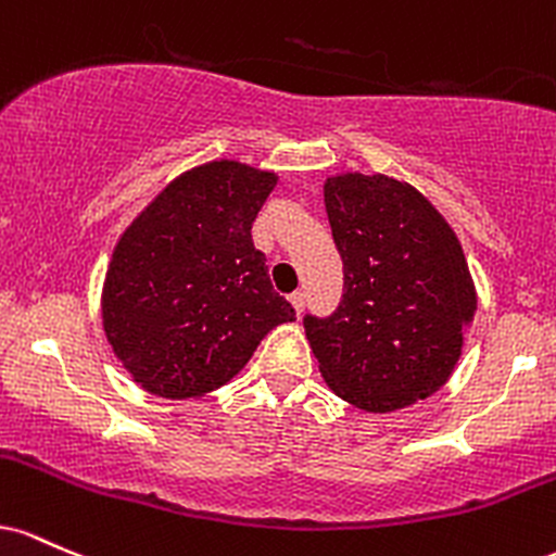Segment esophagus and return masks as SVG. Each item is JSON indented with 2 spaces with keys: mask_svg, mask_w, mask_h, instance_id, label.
I'll return each instance as SVG.
<instances>
[{
  "mask_svg": "<svg viewBox=\"0 0 556 556\" xmlns=\"http://www.w3.org/2000/svg\"><path fill=\"white\" fill-rule=\"evenodd\" d=\"M289 302H291V307H294L296 317H302V312H304V294H302V291H294V294L289 296Z\"/></svg>",
  "mask_w": 556,
  "mask_h": 556,
  "instance_id": "1",
  "label": "esophagus"
}]
</instances>
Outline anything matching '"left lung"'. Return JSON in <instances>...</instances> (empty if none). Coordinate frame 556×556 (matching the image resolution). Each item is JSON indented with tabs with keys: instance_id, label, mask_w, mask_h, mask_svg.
<instances>
[{
	"instance_id": "1",
	"label": "left lung",
	"mask_w": 556,
	"mask_h": 556,
	"mask_svg": "<svg viewBox=\"0 0 556 556\" xmlns=\"http://www.w3.org/2000/svg\"><path fill=\"white\" fill-rule=\"evenodd\" d=\"M344 296L304 333L336 396L394 413L452 378L478 309L463 244L407 180L339 173L323 184Z\"/></svg>"
}]
</instances>
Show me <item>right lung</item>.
I'll list each match as a JSON object with an SVG mask.
<instances>
[{
  "instance_id": "1",
  "label": "right lung",
  "mask_w": 556,
  "mask_h": 556,
  "mask_svg": "<svg viewBox=\"0 0 556 556\" xmlns=\"http://www.w3.org/2000/svg\"><path fill=\"white\" fill-rule=\"evenodd\" d=\"M278 176L212 160L173 178L112 249L102 326L143 391L197 399L226 386L294 307L273 291L252 223Z\"/></svg>"
}]
</instances>
